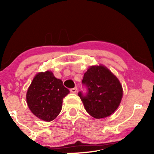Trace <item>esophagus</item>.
I'll return each mask as SVG.
<instances>
[{
  "mask_svg": "<svg viewBox=\"0 0 154 154\" xmlns=\"http://www.w3.org/2000/svg\"><path fill=\"white\" fill-rule=\"evenodd\" d=\"M78 90V88L75 87V88H71V89L70 90V91L72 92V93H75V92H77Z\"/></svg>",
  "mask_w": 154,
  "mask_h": 154,
  "instance_id": "esophagus-1",
  "label": "esophagus"
}]
</instances>
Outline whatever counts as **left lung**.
I'll return each mask as SVG.
<instances>
[{"label": "left lung", "instance_id": "obj_1", "mask_svg": "<svg viewBox=\"0 0 154 154\" xmlns=\"http://www.w3.org/2000/svg\"><path fill=\"white\" fill-rule=\"evenodd\" d=\"M82 83L88 92L78 94L91 116L100 119L114 113L123 97V88L111 71L103 65L91 66L84 73Z\"/></svg>", "mask_w": 154, "mask_h": 154}]
</instances>
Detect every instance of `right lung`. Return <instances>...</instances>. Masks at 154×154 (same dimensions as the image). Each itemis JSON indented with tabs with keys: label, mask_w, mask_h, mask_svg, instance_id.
<instances>
[{
	"label": "right lung",
	"mask_w": 154,
	"mask_h": 154,
	"mask_svg": "<svg viewBox=\"0 0 154 154\" xmlns=\"http://www.w3.org/2000/svg\"><path fill=\"white\" fill-rule=\"evenodd\" d=\"M69 93L62 80L47 71L37 73L33 78L26 92V102L35 116L50 122L60 114L63 99Z\"/></svg>",
	"instance_id": "1"
}]
</instances>
